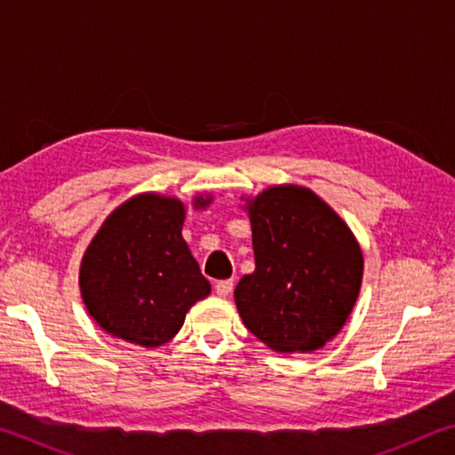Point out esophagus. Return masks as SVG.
I'll use <instances>...</instances> for the list:
<instances>
[{
	"label": "esophagus",
	"instance_id": "34e87169",
	"mask_svg": "<svg viewBox=\"0 0 455 455\" xmlns=\"http://www.w3.org/2000/svg\"><path fill=\"white\" fill-rule=\"evenodd\" d=\"M233 279H227V281H217L214 284V291H217L219 297H228L230 291H233Z\"/></svg>",
	"mask_w": 455,
	"mask_h": 455
}]
</instances>
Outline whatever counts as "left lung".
<instances>
[{
    "label": "left lung",
    "instance_id": "8db88e82",
    "mask_svg": "<svg viewBox=\"0 0 455 455\" xmlns=\"http://www.w3.org/2000/svg\"><path fill=\"white\" fill-rule=\"evenodd\" d=\"M246 209L257 267L235 289L243 323L279 353L323 347L357 301L363 255L355 236L303 187L267 188Z\"/></svg>",
    "mask_w": 455,
    "mask_h": 455
}]
</instances>
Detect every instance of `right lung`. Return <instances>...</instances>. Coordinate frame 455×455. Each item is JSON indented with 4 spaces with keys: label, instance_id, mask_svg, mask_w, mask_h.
<instances>
[{
    "label": "right lung",
    "instance_id": "1",
    "mask_svg": "<svg viewBox=\"0 0 455 455\" xmlns=\"http://www.w3.org/2000/svg\"><path fill=\"white\" fill-rule=\"evenodd\" d=\"M206 206L211 198H196ZM184 204L138 195L106 219L82 259L88 313L108 333L158 347L179 333L192 305L211 292L182 238Z\"/></svg>",
    "mask_w": 455,
    "mask_h": 455
}]
</instances>
